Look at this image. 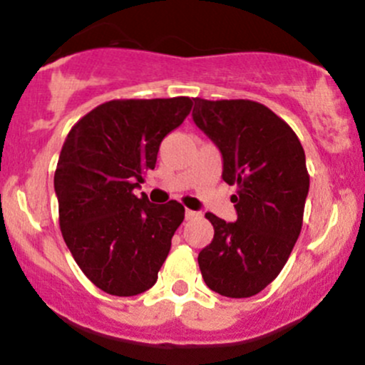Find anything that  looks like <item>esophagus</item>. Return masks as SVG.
Listing matches in <instances>:
<instances>
[{
    "label": "esophagus",
    "instance_id": "esophagus-1",
    "mask_svg": "<svg viewBox=\"0 0 365 365\" xmlns=\"http://www.w3.org/2000/svg\"><path fill=\"white\" fill-rule=\"evenodd\" d=\"M197 217V213L192 212V210H185V218L187 220H192V218Z\"/></svg>",
    "mask_w": 365,
    "mask_h": 365
}]
</instances>
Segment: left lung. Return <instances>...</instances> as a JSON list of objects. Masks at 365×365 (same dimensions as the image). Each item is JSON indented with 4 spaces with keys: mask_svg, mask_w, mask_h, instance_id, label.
<instances>
[{
    "mask_svg": "<svg viewBox=\"0 0 365 365\" xmlns=\"http://www.w3.org/2000/svg\"><path fill=\"white\" fill-rule=\"evenodd\" d=\"M192 118L222 153V178L236 185L237 220L206 213L215 234L199 252L205 283L225 297H252L289 260L302 227L309 175L297 134L250 99L195 98Z\"/></svg>",
    "mask_w": 365,
    "mask_h": 365,
    "instance_id": "left-lung-1",
    "label": "left lung"
}]
</instances>
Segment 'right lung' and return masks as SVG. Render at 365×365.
Wrapping results in <instances>:
<instances>
[{"mask_svg": "<svg viewBox=\"0 0 365 365\" xmlns=\"http://www.w3.org/2000/svg\"><path fill=\"white\" fill-rule=\"evenodd\" d=\"M192 99H113L80 118L53 175L59 225L73 259L103 292L129 297L153 287L185 217L178 201L134 195L153 170L160 141Z\"/></svg>", "mask_w": 365, "mask_h": 365, "instance_id": "right-lung-1", "label": "right lung"}]
</instances>
